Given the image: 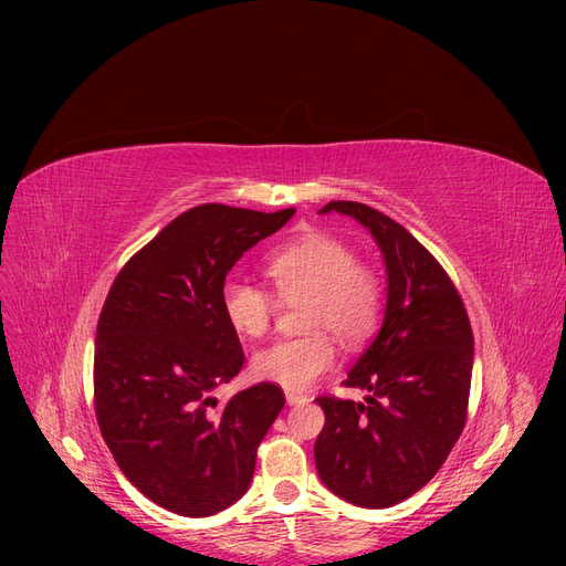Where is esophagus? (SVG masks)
I'll return each mask as SVG.
<instances>
[{
    "instance_id": "esophagus-1",
    "label": "esophagus",
    "mask_w": 566,
    "mask_h": 566,
    "mask_svg": "<svg viewBox=\"0 0 566 566\" xmlns=\"http://www.w3.org/2000/svg\"><path fill=\"white\" fill-rule=\"evenodd\" d=\"M307 401H310V397H307V395L286 390V403H289V406H295V403H307Z\"/></svg>"
}]
</instances>
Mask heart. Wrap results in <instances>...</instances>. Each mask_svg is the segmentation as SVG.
<instances>
[{
	"mask_svg": "<svg viewBox=\"0 0 566 566\" xmlns=\"http://www.w3.org/2000/svg\"><path fill=\"white\" fill-rule=\"evenodd\" d=\"M263 271L280 301H301V321L310 333L286 337L254 353L256 378L286 390H305L335 363V342H365L382 314V282L353 248L328 233L310 231L268 254ZM271 291L245 280H227L220 293L222 312L235 333L263 337L271 331L277 303Z\"/></svg>",
	"mask_w": 566,
	"mask_h": 566,
	"instance_id": "obj_1",
	"label": "heart"
}]
</instances>
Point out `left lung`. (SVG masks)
Wrapping results in <instances>:
<instances>
[{
    "instance_id": "1",
    "label": "left lung",
    "mask_w": 566,
    "mask_h": 566,
    "mask_svg": "<svg viewBox=\"0 0 566 566\" xmlns=\"http://www.w3.org/2000/svg\"><path fill=\"white\" fill-rule=\"evenodd\" d=\"M369 229L388 273L376 339L344 385L365 401L318 397L314 444L321 482L342 500L385 510L418 493L459 440L472 378V331L459 291L433 254L399 222L358 201H331Z\"/></svg>"
}]
</instances>
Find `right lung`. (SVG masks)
Wrapping results in <instances>:
<instances>
[{
  "label": "right lung",
  "mask_w": 566,
  "mask_h": 566,
  "mask_svg": "<svg viewBox=\"0 0 566 566\" xmlns=\"http://www.w3.org/2000/svg\"><path fill=\"white\" fill-rule=\"evenodd\" d=\"M295 213L201 203L118 271L96 328L94 403L103 440L148 500L213 516L250 489L256 448L284 408L280 385L218 401L245 353L220 293L233 263Z\"/></svg>",
  "instance_id": "add662e5"
}]
</instances>
